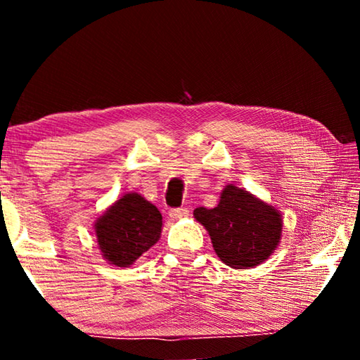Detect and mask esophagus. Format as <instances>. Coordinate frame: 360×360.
Segmentation results:
<instances>
[{
  "instance_id": "34e87169",
  "label": "esophagus",
  "mask_w": 360,
  "mask_h": 360,
  "mask_svg": "<svg viewBox=\"0 0 360 360\" xmlns=\"http://www.w3.org/2000/svg\"><path fill=\"white\" fill-rule=\"evenodd\" d=\"M169 216L173 219H182V217H187L188 216V208L186 206H181V208H173L169 210Z\"/></svg>"
}]
</instances>
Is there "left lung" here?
<instances>
[{"instance_id":"left-lung-1","label":"left lung","mask_w":360,"mask_h":360,"mask_svg":"<svg viewBox=\"0 0 360 360\" xmlns=\"http://www.w3.org/2000/svg\"><path fill=\"white\" fill-rule=\"evenodd\" d=\"M193 216L208 230L217 257L231 268L262 264L281 238L279 212L235 186L224 188L216 208L200 206Z\"/></svg>"}]
</instances>
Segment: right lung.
Segmentation results:
<instances>
[{"label":"right lung","mask_w":360,"mask_h":360,"mask_svg":"<svg viewBox=\"0 0 360 360\" xmlns=\"http://www.w3.org/2000/svg\"><path fill=\"white\" fill-rule=\"evenodd\" d=\"M95 231L105 259L129 266L160 238L162 214L141 195L127 193L98 219Z\"/></svg>","instance_id":"add662e5"}]
</instances>
